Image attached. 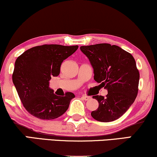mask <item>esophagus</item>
Segmentation results:
<instances>
[{
  "label": "esophagus",
  "instance_id": "esophagus-1",
  "mask_svg": "<svg viewBox=\"0 0 157 157\" xmlns=\"http://www.w3.org/2000/svg\"><path fill=\"white\" fill-rule=\"evenodd\" d=\"M82 99L85 100V101H88V100L91 99V97H88V96H86V95L82 96Z\"/></svg>",
  "mask_w": 157,
  "mask_h": 157
}]
</instances>
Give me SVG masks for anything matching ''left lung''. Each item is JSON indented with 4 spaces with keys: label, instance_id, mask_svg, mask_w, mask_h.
<instances>
[{
    "label": "left lung",
    "instance_id": "1",
    "mask_svg": "<svg viewBox=\"0 0 157 157\" xmlns=\"http://www.w3.org/2000/svg\"><path fill=\"white\" fill-rule=\"evenodd\" d=\"M94 69V79L107 90L106 97L94 96L99 107L91 116L101 122L118 119L137 97L140 79L135 58L120 47L97 44L80 47ZM99 85V86H100Z\"/></svg>",
    "mask_w": 157,
    "mask_h": 157
}]
</instances>
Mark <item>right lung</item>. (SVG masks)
Instances as JSON below:
<instances>
[{"label":"right lung","instance_id":"right-lung-1","mask_svg":"<svg viewBox=\"0 0 157 157\" xmlns=\"http://www.w3.org/2000/svg\"><path fill=\"white\" fill-rule=\"evenodd\" d=\"M77 48V45L44 44L26 50L17 58L13 83L24 107L32 116L42 120L55 119L69 108L75 94L56 95L50 88V80L59 75L62 62Z\"/></svg>","mask_w":157,"mask_h":157}]
</instances>
